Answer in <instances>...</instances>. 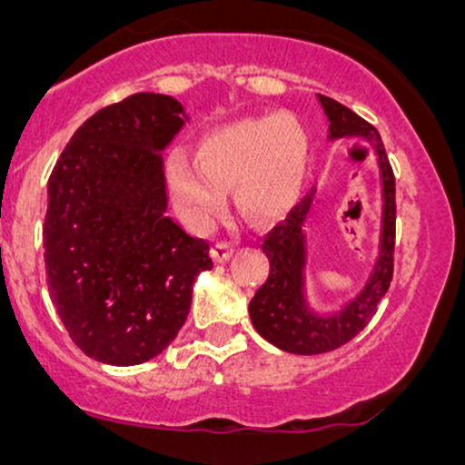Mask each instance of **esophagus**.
<instances>
[{
    "instance_id": "esophagus-1",
    "label": "esophagus",
    "mask_w": 465,
    "mask_h": 465,
    "mask_svg": "<svg viewBox=\"0 0 465 465\" xmlns=\"http://www.w3.org/2000/svg\"><path fill=\"white\" fill-rule=\"evenodd\" d=\"M233 255V247L229 242H216L214 247H212V258H214V262H227L229 258Z\"/></svg>"
}]
</instances>
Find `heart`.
Segmentation results:
<instances>
[{"mask_svg":"<svg viewBox=\"0 0 465 465\" xmlns=\"http://www.w3.org/2000/svg\"><path fill=\"white\" fill-rule=\"evenodd\" d=\"M311 162V137L291 114L247 117L203 137L196 162L183 151L165 163L174 210L190 229L214 223L233 188L242 214L258 223L284 216L300 199Z\"/></svg>","mask_w":465,"mask_h":465,"instance_id":"b5f03b06","label":"heart"}]
</instances>
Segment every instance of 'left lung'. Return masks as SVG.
<instances>
[{"mask_svg":"<svg viewBox=\"0 0 465 465\" xmlns=\"http://www.w3.org/2000/svg\"><path fill=\"white\" fill-rule=\"evenodd\" d=\"M319 103L330 120V140L365 137L378 154L382 179V232L381 253L365 288L334 314L314 312L303 291L306 240L302 227L311 212L314 192L303 196L284 221L264 236L262 251L269 258L271 271L249 303L251 323L275 348L303 356L325 354L341 348L371 322L378 303L391 284L396 247V177L381 135L370 122L336 100L319 95Z\"/></svg>","mask_w":465,"mask_h":465,"instance_id":"1","label":"left lung"}]
</instances>
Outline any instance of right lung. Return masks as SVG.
<instances>
[{
	"label": "right lung",
	"instance_id": "obj_1",
	"mask_svg": "<svg viewBox=\"0 0 465 465\" xmlns=\"http://www.w3.org/2000/svg\"><path fill=\"white\" fill-rule=\"evenodd\" d=\"M177 100L133 94L74 133L47 181L45 275L74 343L106 365L154 359L185 323L210 242L170 216L162 151Z\"/></svg>",
	"mask_w": 465,
	"mask_h": 465
}]
</instances>
